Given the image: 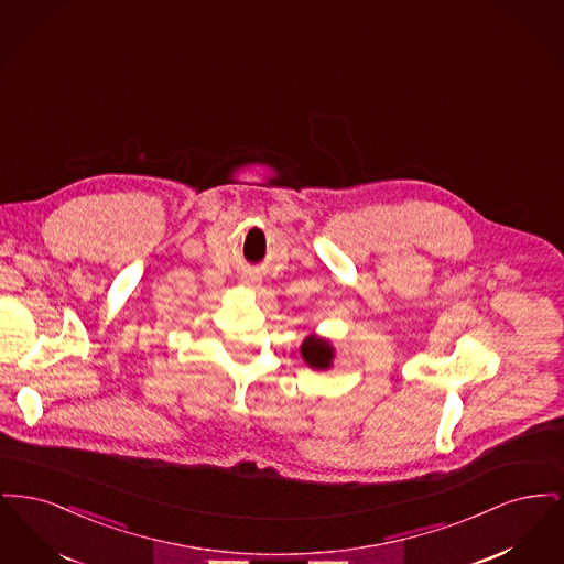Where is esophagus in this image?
Wrapping results in <instances>:
<instances>
[{"label": "esophagus", "instance_id": "obj_1", "mask_svg": "<svg viewBox=\"0 0 564 564\" xmlns=\"http://www.w3.org/2000/svg\"><path fill=\"white\" fill-rule=\"evenodd\" d=\"M253 283H256V281H253V279H249V276H247V279H242V285H249V288H251Z\"/></svg>", "mask_w": 564, "mask_h": 564}]
</instances>
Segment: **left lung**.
I'll list each match as a JSON object with an SVG mask.
<instances>
[{"mask_svg":"<svg viewBox=\"0 0 564 564\" xmlns=\"http://www.w3.org/2000/svg\"><path fill=\"white\" fill-rule=\"evenodd\" d=\"M300 352H302V359H304L311 368H315V370H327V368H332L334 347H332L327 340L319 338V336H308V338H304V343H302V347H300Z\"/></svg>","mask_w":564,"mask_h":564,"instance_id":"obj_1","label":"left lung"}]
</instances>
